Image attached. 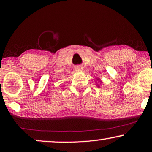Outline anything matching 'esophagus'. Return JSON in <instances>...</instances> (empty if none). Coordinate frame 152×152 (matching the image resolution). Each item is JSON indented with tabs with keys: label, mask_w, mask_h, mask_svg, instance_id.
I'll return each mask as SVG.
<instances>
[{
	"label": "esophagus",
	"mask_w": 152,
	"mask_h": 152,
	"mask_svg": "<svg viewBox=\"0 0 152 152\" xmlns=\"http://www.w3.org/2000/svg\"><path fill=\"white\" fill-rule=\"evenodd\" d=\"M75 69L76 71L81 72V71H82L84 68H83L82 66H75Z\"/></svg>",
	"instance_id": "obj_1"
}]
</instances>
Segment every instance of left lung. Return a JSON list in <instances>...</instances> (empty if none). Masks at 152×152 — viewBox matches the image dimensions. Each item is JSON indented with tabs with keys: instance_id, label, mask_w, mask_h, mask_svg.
Masks as SVG:
<instances>
[{
	"instance_id": "obj_1",
	"label": "left lung",
	"mask_w": 152,
	"mask_h": 152,
	"mask_svg": "<svg viewBox=\"0 0 152 152\" xmlns=\"http://www.w3.org/2000/svg\"><path fill=\"white\" fill-rule=\"evenodd\" d=\"M96 80H97V82H99V83H100V84H102V81H101L100 80H99V78H96ZM95 82H97V81H95ZM97 87H99H99H100V86H99V84H97Z\"/></svg>"
}]
</instances>
